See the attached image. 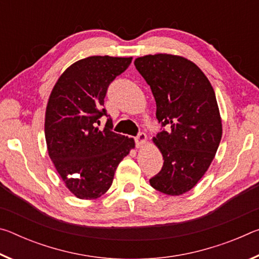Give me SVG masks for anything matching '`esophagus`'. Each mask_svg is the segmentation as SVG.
<instances>
[{
  "mask_svg": "<svg viewBox=\"0 0 259 259\" xmlns=\"http://www.w3.org/2000/svg\"><path fill=\"white\" fill-rule=\"evenodd\" d=\"M146 139H147V137H146V134H144V133H139V134L137 135V137L135 138L136 145H137V147L144 145V144L146 143Z\"/></svg>",
  "mask_w": 259,
  "mask_h": 259,
  "instance_id": "1",
  "label": "esophagus"
}]
</instances>
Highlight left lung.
Masks as SVG:
<instances>
[{
	"mask_svg": "<svg viewBox=\"0 0 259 259\" xmlns=\"http://www.w3.org/2000/svg\"><path fill=\"white\" fill-rule=\"evenodd\" d=\"M135 66L151 87L162 126L153 142L164 162L150 184L164 194H184L202 178L221 143L216 95L203 72L183 57L148 55Z\"/></svg>",
	"mask_w": 259,
	"mask_h": 259,
	"instance_id": "8db88e82",
	"label": "left lung"
}]
</instances>
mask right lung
<instances>
[{"label": "right lung", "instance_id": "1", "mask_svg": "<svg viewBox=\"0 0 259 259\" xmlns=\"http://www.w3.org/2000/svg\"><path fill=\"white\" fill-rule=\"evenodd\" d=\"M133 58L93 56L65 71L52 89L46 112V140L50 159L69 191L78 199L102 196L114 174L135 147L133 138L113 133L104 107L107 89ZM109 117L100 128V117Z\"/></svg>", "mask_w": 259, "mask_h": 259}]
</instances>
